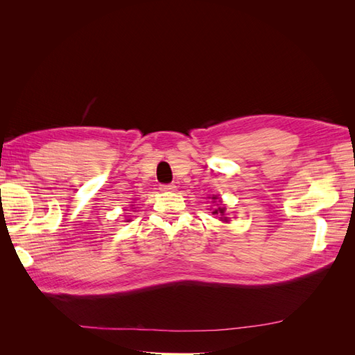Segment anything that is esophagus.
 <instances>
[{
  "label": "esophagus",
  "mask_w": 355,
  "mask_h": 355,
  "mask_svg": "<svg viewBox=\"0 0 355 355\" xmlns=\"http://www.w3.org/2000/svg\"><path fill=\"white\" fill-rule=\"evenodd\" d=\"M161 189H163V191H176V185L175 184H166V185H161Z\"/></svg>",
  "instance_id": "esophagus-1"
}]
</instances>
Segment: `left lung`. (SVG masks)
I'll return each mask as SVG.
<instances>
[{
  "instance_id": "8db88e82",
  "label": "left lung",
  "mask_w": 355,
  "mask_h": 355,
  "mask_svg": "<svg viewBox=\"0 0 355 355\" xmlns=\"http://www.w3.org/2000/svg\"><path fill=\"white\" fill-rule=\"evenodd\" d=\"M214 198H216V197H213V200H214ZM213 213H216V214H218V213H220V214H223V213H225V209H222V207H218V209H216V210H214ZM223 219H225V220H227V218H223Z\"/></svg>"
}]
</instances>
